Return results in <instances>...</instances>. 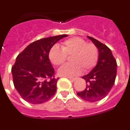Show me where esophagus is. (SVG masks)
Returning <instances> with one entry per match:
<instances>
[{"mask_svg":"<svg viewBox=\"0 0 130 130\" xmlns=\"http://www.w3.org/2000/svg\"><path fill=\"white\" fill-rule=\"evenodd\" d=\"M69 79H70V80L71 81H75V80L77 79V78H70V77H69Z\"/></svg>","mask_w":130,"mask_h":130,"instance_id":"obj_1","label":"esophagus"}]
</instances>
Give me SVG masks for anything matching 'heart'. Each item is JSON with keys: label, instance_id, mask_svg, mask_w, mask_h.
Instances as JSON below:
<instances>
[{"label": "heart", "instance_id": "b5f03b06", "mask_svg": "<svg viewBox=\"0 0 130 130\" xmlns=\"http://www.w3.org/2000/svg\"><path fill=\"white\" fill-rule=\"evenodd\" d=\"M71 57V64H66L58 70L60 76L72 77L81 73V70L87 72L97 64L99 53L92 43H88L85 40L78 37H73L65 40L61 44V49L53 46L49 53V59L57 66H61Z\"/></svg>", "mask_w": 130, "mask_h": 130}]
</instances>
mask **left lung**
Segmentation results:
<instances>
[{
    "label": "left lung",
    "instance_id": "obj_1",
    "mask_svg": "<svg viewBox=\"0 0 130 130\" xmlns=\"http://www.w3.org/2000/svg\"><path fill=\"white\" fill-rule=\"evenodd\" d=\"M87 38L98 49L99 57L96 66L82 77L87 82L85 89L77 94L87 102H95L104 98L114 85L117 64L109 48L96 39Z\"/></svg>",
    "mask_w": 130,
    "mask_h": 130
}]
</instances>
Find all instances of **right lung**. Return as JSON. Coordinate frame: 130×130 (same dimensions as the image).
Segmentation results:
<instances>
[{
	"mask_svg": "<svg viewBox=\"0 0 130 130\" xmlns=\"http://www.w3.org/2000/svg\"><path fill=\"white\" fill-rule=\"evenodd\" d=\"M68 35L45 38L32 42L16 58L11 68L13 85L26 102L40 104L49 100L57 90L58 79L49 58L55 43ZM47 78H51L48 81Z\"/></svg>",
	"mask_w": 130,
	"mask_h": 130,
	"instance_id": "right-lung-1",
	"label": "right lung"
}]
</instances>
